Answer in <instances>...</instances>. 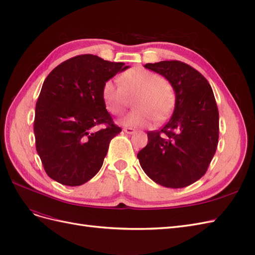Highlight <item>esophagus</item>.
I'll list each match as a JSON object with an SVG mask.
<instances>
[{
    "label": "esophagus",
    "mask_w": 255,
    "mask_h": 255,
    "mask_svg": "<svg viewBox=\"0 0 255 255\" xmlns=\"http://www.w3.org/2000/svg\"><path fill=\"white\" fill-rule=\"evenodd\" d=\"M123 130H125L127 134H134L135 133V129L132 128H126Z\"/></svg>",
    "instance_id": "34e87169"
}]
</instances>
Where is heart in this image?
<instances>
[{
    "mask_svg": "<svg viewBox=\"0 0 255 255\" xmlns=\"http://www.w3.org/2000/svg\"><path fill=\"white\" fill-rule=\"evenodd\" d=\"M120 85L106 81L102 87V99L106 109L114 115H121L134 99L136 107L121 120L129 128L149 127L155 119L165 121L170 116L175 94L170 83L155 72L136 67L120 75Z\"/></svg>",
    "mask_w": 255,
    "mask_h": 255,
    "instance_id": "b5f03b06",
    "label": "heart"
}]
</instances>
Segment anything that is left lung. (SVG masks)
<instances>
[{
    "label": "left lung",
    "instance_id": "8db88e82",
    "mask_svg": "<svg viewBox=\"0 0 255 255\" xmlns=\"http://www.w3.org/2000/svg\"><path fill=\"white\" fill-rule=\"evenodd\" d=\"M170 83L174 111L164 128L148 132V144L137 154L144 173L169 188H183L204 175L217 149L219 114L204 76L179 60L146 64Z\"/></svg>",
    "mask_w": 255,
    "mask_h": 255
}]
</instances>
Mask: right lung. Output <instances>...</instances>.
<instances>
[{"label":"right lung","mask_w":255,"mask_h":255,"mask_svg":"<svg viewBox=\"0 0 255 255\" xmlns=\"http://www.w3.org/2000/svg\"><path fill=\"white\" fill-rule=\"evenodd\" d=\"M92 54L68 59L44 80L35 111L36 150L47 174L67 186H80L101 169L114 125L102 99L106 81L127 70ZM105 124L102 130L94 127Z\"/></svg>","instance_id":"1"}]
</instances>
